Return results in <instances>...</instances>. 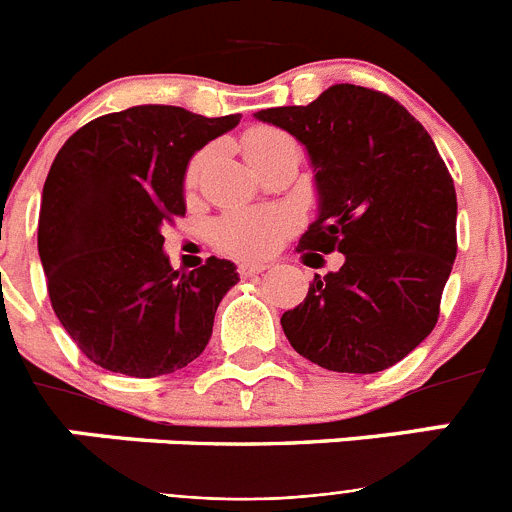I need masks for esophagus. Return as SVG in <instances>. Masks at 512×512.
Segmentation results:
<instances>
[{"label": "esophagus", "mask_w": 512, "mask_h": 512, "mask_svg": "<svg viewBox=\"0 0 512 512\" xmlns=\"http://www.w3.org/2000/svg\"><path fill=\"white\" fill-rule=\"evenodd\" d=\"M264 269H266V264H251V261H241V264H238V274H241L243 279L256 277V274H261Z\"/></svg>", "instance_id": "esophagus-1"}]
</instances>
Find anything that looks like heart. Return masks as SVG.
<instances>
[{
    "mask_svg": "<svg viewBox=\"0 0 512 512\" xmlns=\"http://www.w3.org/2000/svg\"><path fill=\"white\" fill-rule=\"evenodd\" d=\"M279 140H287V135L271 128H256L246 135V156L261 151L266 146H274ZM205 156H197L189 166V184L197 182ZM295 223L292 215L277 207H248V210L225 212L215 225H212V241L220 251L238 256V259H264L279 243L292 233Z\"/></svg>",
    "mask_w": 512,
    "mask_h": 512,
    "instance_id": "b5f03b06",
    "label": "heart"
}]
</instances>
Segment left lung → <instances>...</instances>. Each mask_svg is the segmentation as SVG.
<instances>
[{"mask_svg": "<svg viewBox=\"0 0 512 512\" xmlns=\"http://www.w3.org/2000/svg\"><path fill=\"white\" fill-rule=\"evenodd\" d=\"M256 120L295 135L310 158L318 217L300 238L302 261L343 253L341 269L284 312V336L330 372L397 364L431 336L456 259V189L436 143L400 102L356 84Z\"/></svg>", "mask_w": 512, "mask_h": 512, "instance_id": "obj_1", "label": "left lung"}]
</instances>
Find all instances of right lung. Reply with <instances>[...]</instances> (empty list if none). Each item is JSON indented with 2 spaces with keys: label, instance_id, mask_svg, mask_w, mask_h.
<instances>
[{
  "label": "right lung",
  "instance_id": "add662e5",
  "mask_svg": "<svg viewBox=\"0 0 512 512\" xmlns=\"http://www.w3.org/2000/svg\"><path fill=\"white\" fill-rule=\"evenodd\" d=\"M238 122L140 104L87 122L58 151L40 202V264L56 318L107 372L161 377L205 351L238 271L215 256L176 271L161 230L187 210L194 153Z\"/></svg>",
  "mask_w": 512,
  "mask_h": 512
}]
</instances>
